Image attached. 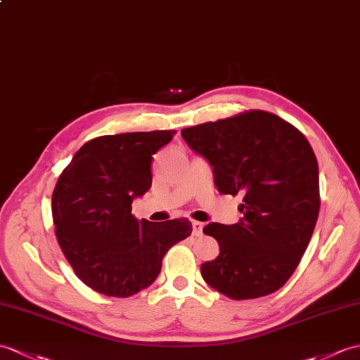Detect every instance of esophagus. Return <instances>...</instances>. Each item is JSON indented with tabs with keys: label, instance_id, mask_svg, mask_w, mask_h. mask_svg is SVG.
Here are the masks:
<instances>
[{
	"label": "esophagus",
	"instance_id": "34e87169",
	"mask_svg": "<svg viewBox=\"0 0 360 360\" xmlns=\"http://www.w3.org/2000/svg\"><path fill=\"white\" fill-rule=\"evenodd\" d=\"M191 227H193V235L195 236H202V229H204L202 222L193 221V222H191Z\"/></svg>",
	"mask_w": 360,
	"mask_h": 360
}]
</instances>
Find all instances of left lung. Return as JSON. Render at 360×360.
I'll return each instance as SVG.
<instances>
[{"label":"left lung","mask_w":360,"mask_h":360,"mask_svg":"<svg viewBox=\"0 0 360 360\" xmlns=\"http://www.w3.org/2000/svg\"><path fill=\"white\" fill-rule=\"evenodd\" d=\"M181 135L213 167L219 193L242 195L238 224L204 227L219 244V256L200 265L204 281L235 300L274 293L295 273L319 214V167L310 142L264 110L182 129Z\"/></svg>","instance_id":"obj_1"}]
</instances>
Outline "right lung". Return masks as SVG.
<instances>
[{
  "label": "right lung",
  "instance_id": "obj_1",
  "mask_svg": "<svg viewBox=\"0 0 360 360\" xmlns=\"http://www.w3.org/2000/svg\"><path fill=\"white\" fill-rule=\"evenodd\" d=\"M174 130L133 131L86 142L52 195L55 235L75 274L105 296L129 297L152 285L162 257L191 235L187 218L138 221L131 202L152 187L153 155Z\"/></svg>",
  "mask_w": 360,
  "mask_h": 360
}]
</instances>
